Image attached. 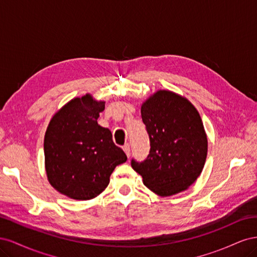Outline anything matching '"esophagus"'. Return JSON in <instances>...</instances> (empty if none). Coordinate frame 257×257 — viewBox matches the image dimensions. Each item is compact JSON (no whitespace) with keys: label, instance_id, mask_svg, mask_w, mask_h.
<instances>
[{"label":"esophagus","instance_id":"obj_1","mask_svg":"<svg viewBox=\"0 0 257 257\" xmlns=\"http://www.w3.org/2000/svg\"><path fill=\"white\" fill-rule=\"evenodd\" d=\"M123 150L124 152H125V154L127 155V157L130 158V152H131V148H130V145L128 144H125L123 146Z\"/></svg>","mask_w":257,"mask_h":257}]
</instances>
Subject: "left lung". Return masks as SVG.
I'll return each instance as SVG.
<instances>
[{
	"label": "left lung",
	"mask_w": 257,
	"mask_h": 257,
	"mask_svg": "<svg viewBox=\"0 0 257 257\" xmlns=\"http://www.w3.org/2000/svg\"><path fill=\"white\" fill-rule=\"evenodd\" d=\"M142 118L151 148L144 162L132 160V167L159 196L186 190L203 172L208 151L197 109L177 93L159 90L142 105Z\"/></svg>",
	"instance_id": "obj_1"
}]
</instances>
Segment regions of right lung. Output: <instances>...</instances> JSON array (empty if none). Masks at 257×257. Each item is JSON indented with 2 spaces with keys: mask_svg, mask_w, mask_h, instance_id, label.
I'll use <instances>...</instances> for the list:
<instances>
[{
  "mask_svg": "<svg viewBox=\"0 0 257 257\" xmlns=\"http://www.w3.org/2000/svg\"><path fill=\"white\" fill-rule=\"evenodd\" d=\"M105 102L91 94L75 97L54 113L44 139L49 183L63 195L88 200L109 184L115 166L126 162L111 132L97 123Z\"/></svg>",
  "mask_w": 257,
  "mask_h": 257,
  "instance_id": "obj_1",
  "label": "right lung"
}]
</instances>
